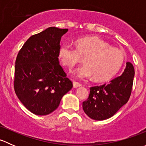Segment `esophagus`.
<instances>
[{
	"mask_svg": "<svg viewBox=\"0 0 146 146\" xmlns=\"http://www.w3.org/2000/svg\"><path fill=\"white\" fill-rule=\"evenodd\" d=\"M73 88H79V87L81 86V84L79 83V82H76V81H73Z\"/></svg>",
	"mask_w": 146,
	"mask_h": 146,
	"instance_id": "obj_1",
	"label": "esophagus"
}]
</instances>
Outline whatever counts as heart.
Wrapping results in <instances>:
<instances>
[{
	"label": "heart",
	"instance_id": "b5f03b06",
	"mask_svg": "<svg viewBox=\"0 0 146 146\" xmlns=\"http://www.w3.org/2000/svg\"><path fill=\"white\" fill-rule=\"evenodd\" d=\"M58 56L62 64L69 69L85 58V64L74 70L75 76L80 79L94 76L99 81L111 78L124 61V54L121 50L94 36L79 39L77 47L64 42L58 48Z\"/></svg>",
	"mask_w": 146,
	"mask_h": 146
}]
</instances>
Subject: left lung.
Segmentation results:
<instances>
[{"instance_id": "obj_1", "label": "left lung", "mask_w": 146, "mask_h": 146, "mask_svg": "<svg viewBox=\"0 0 146 146\" xmlns=\"http://www.w3.org/2000/svg\"><path fill=\"white\" fill-rule=\"evenodd\" d=\"M134 74L133 66L127 62L120 76L109 83L91 87L88 100L82 102L85 114L96 121L105 120L114 116L130 98Z\"/></svg>"}]
</instances>
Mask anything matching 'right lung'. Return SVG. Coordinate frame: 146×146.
<instances>
[{
  "label": "right lung",
  "instance_id": "add662e5",
  "mask_svg": "<svg viewBox=\"0 0 146 146\" xmlns=\"http://www.w3.org/2000/svg\"><path fill=\"white\" fill-rule=\"evenodd\" d=\"M68 30L47 28L30 36L17 54L15 91L23 105L36 115L53 112L73 88L58 58L61 36Z\"/></svg>",
  "mask_w": 146,
  "mask_h": 146
}]
</instances>
